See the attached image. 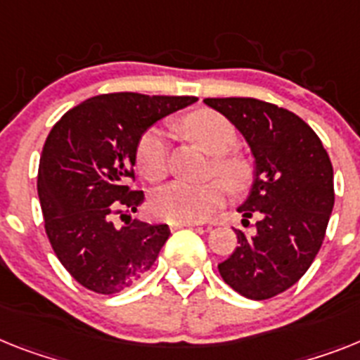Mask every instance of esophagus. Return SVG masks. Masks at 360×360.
I'll use <instances>...</instances> for the list:
<instances>
[{"mask_svg":"<svg viewBox=\"0 0 360 360\" xmlns=\"http://www.w3.org/2000/svg\"><path fill=\"white\" fill-rule=\"evenodd\" d=\"M198 223H170V229H183V226H195Z\"/></svg>","mask_w":360,"mask_h":360,"instance_id":"34e87169","label":"esophagus"}]
</instances>
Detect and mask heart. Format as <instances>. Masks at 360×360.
Segmentation results:
<instances>
[{"label":"heart","instance_id":"heart-1","mask_svg":"<svg viewBox=\"0 0 360 360\" xmlns=\"http://www.w3.org/2000/svg\"><path fill=\"white\" fill-rule=\"evenodd\" d=\"M185 129L195 143L214 153L208 165V175L214 179L198 185L175 181L157 192L152 207L157 216L172 223H199L221 207L226 190L232 194L243 192L252 183L255 168L243 153L232 150L238 131L225 115L214 110L194 111L185 119ZM135 161L148 181L161 183L168 174V135L159 128L144 131L135 148Z\"/></svg>","mask_w":360,"mask_h":360}]
</instances>
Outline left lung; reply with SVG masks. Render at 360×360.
Listing matches in <instances>:
<instances>
[{
	"instance_id": "1",
	"label": "left lung",
	"mask_w": 360,
	"mask_h": 360,
	"mask_svg": "<svg viewBox=\"0 0 360 360\" xmlns=\"http://www.w3.org/2000/svg\"><path fill=\"white\" fill-rule=\"evenodd\" d=\"M205 104L240 129L256 157L255 186L238 208L245 226L256 217L255 231L234 229L238 247L217 269L241 297L267 300L292 288L319 255L335 205L333 166L309 124L285 108L249 96Z\"/></svg>"
}]
</instances>
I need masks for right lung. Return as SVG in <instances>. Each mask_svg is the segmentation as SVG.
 Segmentation results:
<instances>
[{"label": "right lung", "mask_w": 360, "mask_h": 360, "mask_svg": "<svg viewBox=\"0 0 360 360\" xmlns=\"http://www.w3.org/2000/svg\"><path fill=\"white\" fill-rule=\"evenodd\" d=\"M195 96L108 93L62 115L45 139L38 195L54 255L82 288L115 295L155 264L168 225L128 217L144 203L134 190L135 148L153 122ZM122 219L117 227L114 219Z\"/></svg>", "instance_id": "1"}]
</instances>
